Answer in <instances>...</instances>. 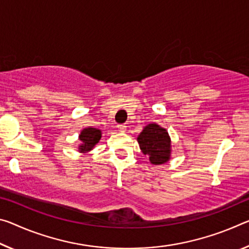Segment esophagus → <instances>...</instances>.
<instances>
[{
  "label": "esophagus",
  "instance_id": "esophagus-1",
  "mask_svg": "<svg viewBox=\"0 0 249 249\" xmlns=\"http://www.w3.org/2000/svg\"><path fill=\"white\" fill-rule=\"evenodd\" d=\"M117 128H118V131L122 132V133H124V132L126 131V126H125L124 124H120V125H117Z\"/></svg>",
  "mask_w": 249,
  "mask_h": 249
}]
</instances>
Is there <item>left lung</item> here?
<instances>
[{
	"label": "left lung",
	"mask_w": 249,
	"mask_h": 249,
	"mask_svg": "<svg viewBox=\"0 0 249 249\" xmlns=\"http://www.w3.org/2000/svg\"><path fill=\"white\" fill-rule=\"evenodd\" d=\"M141 151L153 165L165 164L171 160V137L166 129L159 124H148L137 137Z\"/></svg>",
	"instance_id": "obj_1"
}]
</instances>
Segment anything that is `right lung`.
<instances>
[{
    "label": "right lung",
    "instance_id": "1",
    "mask_svg": "<svg viewBox=\"0 0 249 249\" xmlns=\"http://www.w3.org/2000/svg\"><path fill=\"white\" fill-rule=\"evenodd\" d=\"M102 137L101 129L94 127H86L82 129L81 134L78 135V139L81 141V144L78 145V152L88 153L95 147V145L100 142Z\"/></svg>",
    "mask_w": 249,
    "mask_h": 249
}]
</instances>
